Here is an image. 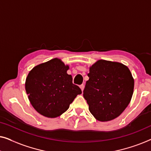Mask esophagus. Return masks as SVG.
Instances as JSON below:
<instances>
[{
	"label": "esophagus",
	"mask_w": 151,
	"mask_h": 151,
	"mask_svg": "<svg viewBox=\"0 0 151 151\" xmlns=\"http://www.w3.org/2000/svg\"><path fill=\"white\" fill-rule=\"evenodd\" d=\"M84 87H85V85H83V84H82V85H80V88L81 89L82 91H83V90H84Z\"/></svg>",
	"instance_id": "esophagus-1"
}]
</instances>
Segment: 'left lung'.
Wrapping results in <instances>:
<instances>
[{
    "instance_id": "8db88e82",
    "label": "left lung",
    "mask_w": 151,
    "mask_h": 151,
    "mask_svg": "<svg viewBox=\"0 0 151 151\" xmlns=\"http://www.w3.org/2000/svg\"><path fill=\"white\" fill-rule=\"evenodd\" d=\"M83 96L96 119L105 122L120 115L129 105L134 79L122 63L99 60L89 67Z\"/></svg>"
}]
</instances>
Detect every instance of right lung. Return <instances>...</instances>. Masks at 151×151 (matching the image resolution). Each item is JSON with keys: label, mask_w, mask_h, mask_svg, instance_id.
I'll return each instance as SVG.
<instances>
[{"label": "right lung", "mask_w": 151, "mask_h": 151, "mask_svg": "<svg viewBox=\"0 0 151 151\" xmlns=\"http://www.w3.org/2000/svg\"><path fill=\"white\" fill-rule=\"evenodd\" d=\"M69 65L59 58L41 63L29 72L25 82L28 100L39 114L55 118L68 109L81 89L67 73Z\"/></svg>", "instance_id": "right-lung-1"}]
</instances>
